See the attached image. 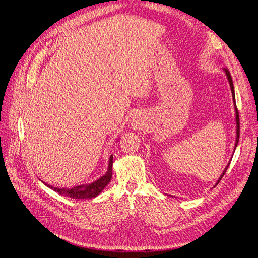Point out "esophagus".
<instances>
[{
  "mask_svg": "<svg viewBox=\"0 0 258 258\" xmlns=\"http://www.w3.org/2000/svg\"><path fill=\"white\" fill-rule=\"evenodd\" d=\"M138 121H140V119H138V118H136V119H134V123L136 124V126H137V124H139V122Z\"/></svg>",
  "mask_w": 258,
  "mask_h": 258,
  "instance_id": "esophagus-1",
  "label": "esophagus"
}]
</instances>
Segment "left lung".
<instances>
[{
    "label": "left lung",
    "instance_id": "1",
    "mask_svg": "<svg viewBox=\"0 0 258 258\" xmlns=\"http://www.w3.org/2000/svg\"><path fill=\"white\" fill-rule=\"evenodd\" d=\"M224 70V72H225V74H226V76H227V80H228V83H229V85H230V89H231V95H232V101H233V103H235V112H236V124H237V128H236V143H235V148H233V152H235V150H236V147H237V145H238V142H239V136H240V120H239V113H238V110H237V106H236V97H235V88H233V84H232V80H231V75H230V73H229V71L227 69H223ZM231 160V159H230ZM229 165H230V162H228V165L225 167V169H224V171H223V173L221 174V176L218 177V179H217V182H216V184H215V186L220 183V181L222 179V177L224 176V174L226 173V171H227V169H228V167H229ZM214 186V187H215Z\"/></svg>",
    "mask_w": 258,
    "mask_h": 258
}]
</instances>
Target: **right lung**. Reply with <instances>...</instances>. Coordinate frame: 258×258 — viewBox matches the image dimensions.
Returning a JSON list of instances; mask_svg holds the SVG:
<instances>
[{
	"mask_svg": "<svg viewBox=\"0 0 258 258\" xmlns=\"http://www.w3.org/2000/svg\"><path fill=\"white\" fill-rule=\"evenodd\" d=\"M112 166H113V155L110 156V159H108V167L107 171L104 175L99 177L96 181H93L88 184H82L77 185L72 188H64V187H53L48 184L44 183L46 186L49 187L53 191H56L60 195H63V196H68L73 199H91L97 197L98 195L101 194L105 187L108 185L112 179Z\"/></svg>",
	"mask_w": 258,
	"mask_h": 258,
	"instance_id": "right-lung-1",
	"label": "right lung"
}]
</instances>
